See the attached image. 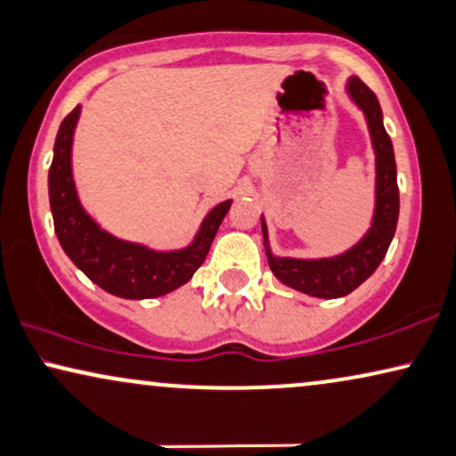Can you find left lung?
I'll list each match as a JSON object with an SVG mask.
<instances>
[{
  "label": "left lung",
  "instance_id": "left-lung-1",
  "mask_svg": "<svg viewBox=\"0 0 456 456\" xmlns=\"http://www.w3.org/2000/svg\"><path fill=\"white\" fill-rule=\"evenodd\" d=\"M347 94L362 109L377 159V191H375V217L364 239L354 245L350 251L329 259H293L274 257L268 245V228L262 220L264 247L268 256L270 270L282 285L295 291L307 293L312 297L335 299L352 293L362 285L369 276L379 268L386 257L389 242L394 239L395 224L400 211L398 177H395V159L392 140L383 127V115L379 100L364 81L350 77Z\"/></svg>",
  "mask_w": 456,
  "mask_h": 456
}]
</instances>
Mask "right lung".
<instances>
[{
	"label": "right lung",
	"mask_w": 456,
	"mask_h": 456,
	"mask_svg": "<svg viewBox=\"0 0 456 456\" xmlns=\"http://www.w3.org/2000/svg\"><path fill=\"white\" fill-rule=\"evenodd\" d=\"M79 112L81 106H75L61 123L54 159L47 174L52 217L64 253L87 279L117 297L152 299L182 287L205 262L232 200L214 207L200 224L194 240L180 251H152L109 234L86 214L75 191L70 146Z\"/></svg>",
	"instance_id": "add662e5"
}]
</instances>
